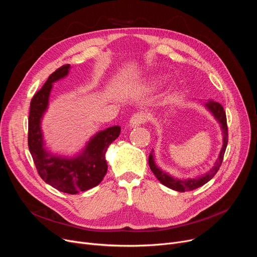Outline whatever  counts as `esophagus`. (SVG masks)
<instances>
[{
	"mask_svg": "<svg viewBox=\"0 0 257 257\" xmlns=\"http://www.w3.org/2000/svg\"><path fill=\"white\" fill-rule=\"evenodd\" d=\"M147 119H148V116L145 111H138L130 117V125L132 127H138L146 123Z\"/></svg>",
	"mask_w": 257,
	"mask_h": 257,
	"instance_id": "esophagus-1",
	"label": "esophagus"
}]
</instances>
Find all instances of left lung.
<instances>
[{"label": "left lung", "instance_id": "obj_1", "mask_svg": "<svg viewBox=\"0 0 257 257\" xmlns=\"http://www.w3.org/2000/svg\"><path fill=\"white\" fill-rule=\"evenodd\" d=\"M206 106H207L208 109L213 113L215 118H217L221 123L222 130H223V136H224V138H223V140H224L223 148H222L221 153L219 155V158L217 160V163H215V165L213 166V168L208 173H206L205 175H203V176H201L197 179L193 178V179H187V180H179V179L171 177L170 175L166 174L165 172L159 170L156 167V165L154 163L153 151H151V153L149 155V166H150L151 171L156 176V178L164 185L172 188V190H174V191H177V192L194 191V190H196V188H198L202 185H204L205 183H207L214 176L215 174H217V172L219 171V169L222 165L224 154H225V151H226V147H227V144H228V127H227L226 112L224 110L223 106L220 103L214 102L212 100H209V102L206 104Z\"/></svg>", "mask_w": 257, "mask_h": 257}]
</instances>
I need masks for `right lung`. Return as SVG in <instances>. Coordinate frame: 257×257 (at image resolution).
I'll return each mask as SVG.
<instances>
[{
	"instance_id": "right-lung-1",
	"label": "right lung",
	"mask_w": 257,
	"mask_h": 257,
	"mask_svg": "<svg viewBox=\"0 0 257 257\" xmlns=\"http://www.w3.org/2000/svg\"><path fill=\"white\" fill-rule=\"evenodd\" d=\"M69 70L70 64L60 66L33 96L28 118V146L42 179L62 193L75 195L97 186L103 180L107 172L105 153L119 136L120 128L113 126L99 132L87 144L82 155L73 159L54 156L44 149L40 118L48 107L52 83L66 76Z\"/></svg>"
}]
</instances>
